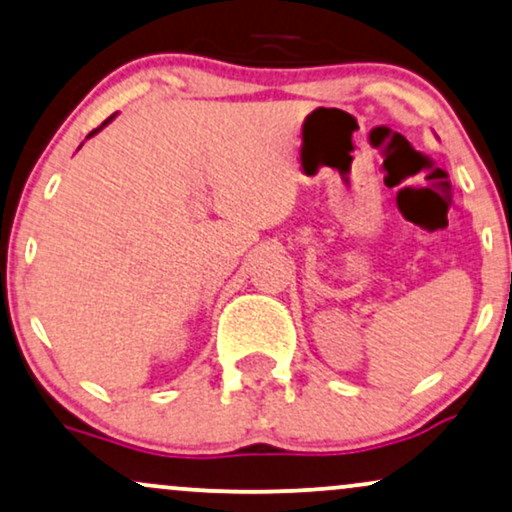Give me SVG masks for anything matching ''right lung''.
Listing matches in <instances>:
<instances>
[{
  "label": "right lung",
  "instance_id": "1",
  "mask_svg": "<svg viewBox=\"0 0 512 512\" xmlns=\"http://www.w3.org/2000/svg\"><path fill=\"white\" fill-rule=\"evenodd\" d=\"M114 116H116V114H114ZM114 116H109V119H107V121H104L100 128H95V131H92V133H88V138H85V140H90V138H92V135H97V133H100V131H102V128H104V126H107V123H112V121H114ZM80 145H83V143H80Z\"/></svg>",
  "mask_w": 512,
  "mask_h": 512
}]
</instances>
